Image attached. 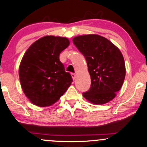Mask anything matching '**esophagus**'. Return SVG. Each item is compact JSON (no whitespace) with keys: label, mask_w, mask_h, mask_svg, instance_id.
Returning <instances> with one entry per match:
<instances>
[{"label":"esophagus","mask_w":147,"mask_h":147,"mask_svg":"<svg viewBox=\"0 0 147 147\" xmlns=\"http://www.w3.org/2000/svg\"><path fill=\"white\" fill-rule=\"evenodd\" d=\"M71 75L72 78H73L74 80V79L76 78V74H74V73H71Z\"/></svg>","instance_id":"1"}]
</instances>
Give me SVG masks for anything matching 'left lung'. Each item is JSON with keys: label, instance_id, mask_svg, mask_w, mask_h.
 <instances>
[{"label": "left lung", "instance_id": "8db88e82", "mask_svg": "<svg viewBox=\"0 0 147 147\" xmlns=\"http://www.w3.org/2000/svg\"><path fill=\"white\" fill-rule=\"evenodd\" d=\"M73 42L85 58L91 76V87L83 96L95 105L111 101L121 89L125 78L122 53L111 41L96 34L76 36Z\"/></svg>", "mask_w": 147, "mask_h": 147}]
</instances>
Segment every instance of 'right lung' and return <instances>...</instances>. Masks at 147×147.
Returning a JSON list of instances; mask_svg holds the SVG:
<instances>
[{
    "label": "right lung",
    "mask_w": 147,
    "mask_h": 147,
    "mask_svg": "<svg viewBox=\"0 0 147 147\" xmlns=\"http://www.w3.org/2000/svg\"><path fill=\"white\" fill-rule=\"evenodd\" d=\"M69 45L66 38L47 36L27 50L19 67L22 89L34 105L54 104L66 92L72 78L60 61V53Z\"/></svg>",
    "instance_id": "1"
}]
</instances>
